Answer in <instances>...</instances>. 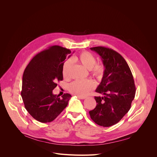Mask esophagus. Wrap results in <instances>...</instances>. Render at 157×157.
Returning a JSON list of instances; mask_svg holds the SVG:
<instances>
[{
  "label": "esophagus",
  "mask_w": 157,
  "mask_h": 157,
  "mask_svg": "<svg viewBox=\"0 0 157 157\" xmlns=\"http://www.w3.org/2000/svg\"><path fill=\"white\" fill-rule=\"evenodd\" d=\"M77 97L79 99H86V97H83V96H77Z\"/></svg>",
  "instance_id": "1"
}]
</instances>
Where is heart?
Instances as JSON below:
<instances>
[{
  "label": "heart",
  "instance_id": "b5f03b06",
  "mask_svg": "<svg viewBox=\"0 0 157 157\" xmlns=\"http://www.w3.org/2000/svg\"><path fill=\"white\" fill-rule=\"evenodd\" d=\"M72 61H78L89 70H91L92 75L98 79H101L105 73V68L103 64H96L95 56L87 52L81 53L78 56H74L71 59L66 60L62 67V75L64 78H68L71 68ZM95 87V83L91 79L76 80L69 85V90L73 94L84 96Z\"/></svg>",
  "mask_w": 157,
  "mask_h": 157
}]
</instances>
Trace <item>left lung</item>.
Masks as SVG:
<instances>
[{
  "instance_id": "left-lung-1",
  "label": "left lung",
  "mask_w": 157,
  "mask_h": 157,
  "mask_svg": "<svg viewBox=\"0 0 157 157\" xmlns=\"http://www.w3.org/2000/svg\"><path fill=\"white\" fill-rule=\"evenodd\" d=\"M101 57L105 71L96 92V107L89 112L98 125L110 127L119 122L128 113L136 95V86L128 64L116 51L102 47L90 48Z\"/></svg>"
}]
</instances>
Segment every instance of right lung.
<instances>
[{"label": "right lung", "instance_id": "add662e5", "mask_svg": "<svg viewBox=\"0 0 157 157\" xmlns=\"http://www.w3.org/2000/svg\"><path fill=\"white\" fill-rule=\"evenodd\" d=\"M71 53L60 46H52L35 56L24 71L21 96L28 113L40 122L55 120L71 98L68 93L61 98L53 93L57 82L63 79L62 67Z\"/></svg>", "mask_w": 157, "mask_h": 157}]
</instances>
